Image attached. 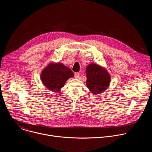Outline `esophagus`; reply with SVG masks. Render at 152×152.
I'll use <instances>...</instances> for the list:
<instances>
[{"label":"esophagus","mask_w":152,"mask_h":152,"mask_svg":"<svg viewBox=\"0 0 152 152\" xmlns=\"http://www.w3.org/2000/svg\"><path fill=\"white\" fill-rule=\"evenodd\" d=\"M79 76H80V75H79V73H75V77L76 78H79Z\"/></svg>","instance_id":"1"}]
</instances>
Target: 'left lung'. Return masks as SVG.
Instances as JSON below:
<instances>
[{
    "label": "left lung",
    "mask_w": 152,
    "mask_h": 152,
    "mask_svg": "<svg viewBox=\"0 0 152 152\" xmlns=\"http://www.w3.org/2000/svg\"><path fill=\"white\" fill-rule=\"evenodd\" d=\"M86 85L93 95L103 93L109 87L111 75L107 70L99 64L91 63L86 68Z\"/></svg>",
    "instance_id": "left-lung-1"
}]
</instances>
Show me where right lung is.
I'll return each instance as SVG.
<instances>
[{"label": "right lung", "mask_w": 152, "mask_h": 152, "mask_svg": "<svg viewBox=\"0 0 152 152\" xmlns=\"http://www.w3.org/2000/svg\"><path fill=\"white\" fill-rule=\"evenodd\" d=\"M73 76L74 73L71 69L62 63L51 62L42 70L40 79L48 90L59 93L66 81Z\"/></svg>", "instance_id": "1"}]
</instances>
